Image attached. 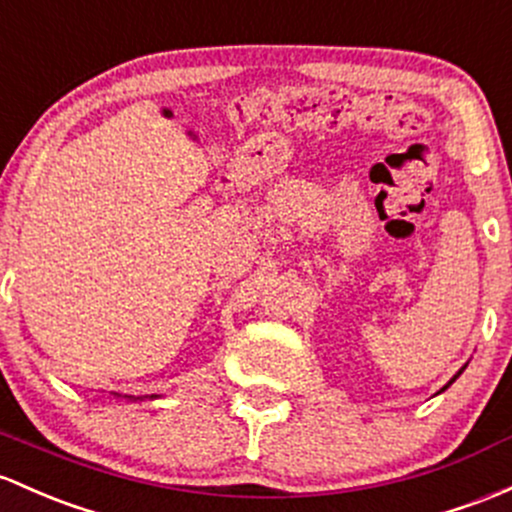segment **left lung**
<instances>
[{"label":"left lung","mask_w":512,"mask_h":512,"mask_svg":"<svg viewBox=\"0 0 512 512\" xmlns=\"http://www.w3.org/2000/svg\"><path fill=\"white\" fill-rule=\"evenodd\" d=\"M464 368H466V364H464V366H461V368H459V371H456V376H454V378H452V381H449V383H447V386H444L442 390H447L449 386H452V383L456 381V378H459V376H461V373H464ZM442 390H439V393H442Z\"/></svg>","instance_id":"1"}]
</instances>
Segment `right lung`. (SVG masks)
<instances>
[{
  "instance_id": "right-lung-1",
  "label": "right lung",
  "mask_w": 512,
  "mask_h": 512,
  "mask_svg": "<svg viewBox=\"0 0 512 512\" xmlns=\"http://www.w3.org/2000/svg\"><path fill=\"white\" fill-rule=\"evenodd\" d=\"M151 398H156V395H151Z\"/></svg>"
}]
</instances>
